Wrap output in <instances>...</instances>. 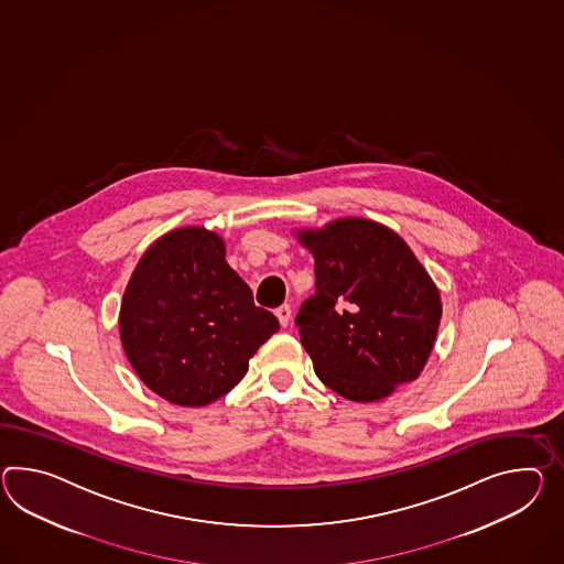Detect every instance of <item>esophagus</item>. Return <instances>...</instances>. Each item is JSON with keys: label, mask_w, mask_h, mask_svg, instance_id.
<instances>
[{"label": "esophagus", "mask_w": 564, "mask_h": 564, "mask_svg": "<svg viewBox=\"0 0 564 564\" xmlns=\"http://www.w3.org/2000/svg\"><path fill=\"white\" fill-rule=\"evenodd\" d=\"M275 316L283 328L289 326V322H291V307H289L288 303H285V305H281V307H276Z\"/></svg>", "instance_id": "esophagus-1"}]
</instances>
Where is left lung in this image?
Segmentation results:
<instances>
[{
    "mask_svg": "<svg viewBox=\"0 0 564 564\" xmlns=\"http://www.w3.org/2000/svg\"><path fill=\"white\" fill-rule=\"evenodd\" d=\"M293 236L316 261V295L303 302L295 324L317 379L358 403L417 379L436 343L442 302L408 242L367 218Z\"/></svg>",
    "mask_w": 564,
    "mask_h": 564,
    "instance_id": "left-lung-1",
    "label": "left lung"
}]
</instances>
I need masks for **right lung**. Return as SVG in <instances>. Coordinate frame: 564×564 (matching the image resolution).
Instances as JSON below:
<instances>
[{"mask_svg": "<svg viewBox=\"0 0 564 564\" xmlns=\"http://www.w3.org/2000/svg\"><path fill=\"white\" fill-rule=\"evenodd\" d=\"M120 340L140 381L169 403L207 405L242 381L248 360L276 330L226 262V242L204 226L156 238L120 305Z\"/></svg>", "mask_w": 564, "mask_h": 564, "instance_id": "1", "label": "right lung"}]
</instances>
